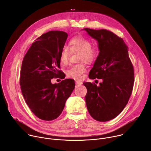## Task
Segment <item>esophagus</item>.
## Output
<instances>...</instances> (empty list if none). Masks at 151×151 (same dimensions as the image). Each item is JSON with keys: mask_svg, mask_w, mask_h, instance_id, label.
<instances>
[{"mask_svg": "<svg viewBox=\"0 0 151 151\" xmlns=\"http://www.w3.org/2000/svg\"><path fill=\"white\" fill-rule=\"evenodd\" d=\"M75 83H76V86H80L82 84V82H81V81H75Z\"/></svg>", "mask_w": 151, "mask_h": 151, "instance_id": "34e87169", "label": "esophagus"}]
</instances>
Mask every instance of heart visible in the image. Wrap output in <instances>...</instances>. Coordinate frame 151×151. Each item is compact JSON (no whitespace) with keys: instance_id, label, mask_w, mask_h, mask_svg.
<instances>
[{"instance_id":"b5f03b06","label":"heart","mask_w":151,"mask_h":151,"mask_svg":"<svg viewBox=\"0 0 151 151\" xmlns=\"http://www.w3.org/2000/svg\"><path fill=\"white\" fill-rule=\"evenodd\" d=\"M69 48L64 47L62 48L59 56L60 63L66 65L69 62L70 52H79L78 61L91 64L96 61L99 55V50L95 46L91 45V42L88 39L82 36H75L69 43ZM87 71V66L84 63L71 66L66 71L68 77L79 80L83 78Z\"/></svg>"}]
</instances>
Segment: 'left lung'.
<instances>
[{"label":"left lung","instance_id":"8db88e82","mask_svg":"<svg viewBox=\"0 0 151 151\" xmlns=\"http://www.w3.org/2000/svg\"><path fill=\"white\" fill-rule=\"evenodd\" d=\"M83 30L97 40L100 51L89 78L103 80L99 87L95 83H83L87 89L86 105L94 119L108 121L123 111L130 97L134 81L133 66L122 38L106 29Z\"/></svg>","mask_w":151,"mask_h":151}]
</instances>
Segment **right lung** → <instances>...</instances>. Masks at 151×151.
Returning <instances> with one entry per match:
<instances>
[{
    "mask_svg": "<svg viewBox=\"0 0 151 151\" xmlns=\"http://www.w3.org/2000/svg\"><path fill=\"white\" fill-rule=\"evenodd\" d=\"M68 36L57 30L43 34L32 44L22 62L21 92L31 111L42 120L52 121L60 115L75 87L72 79L57 84L51 82L61 73L59 56Z\"/></svg>",
    "mask_w": 151,
    "mask_h": 151,
    "instance_id": "right-lung-1",
    "label": "right lung"
}]
</instances>
